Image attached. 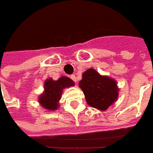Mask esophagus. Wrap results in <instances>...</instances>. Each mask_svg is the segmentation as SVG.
Here are the masks:
<instances>
[{"label": "esophagus", "mask_w": 153, "mask_h": 153, "mask_svg": "<svg viewBox=\"0 0 153 153\" xmlns=\"http://www.w3.org/2000/svg\"><path fill=\"white\" fill-rule=\"evenodd\" d=\"M71 79H72V81H74V82H76V76L75 75H72L71 76Z\"/></svg>", "instance_id": "1"}]
</instances>
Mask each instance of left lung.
Masks as SVG:
<instances>
[{
	"label": "left lung",
	"mask_w": 153,
	"mask_h": 153,
	"mask_svg": "<svg viewBox=\"0 0 153 153\" xmlns=\"http://www.w3.org/2000/svg\"><path fill=\"white\" fill-rule=\"evenodd\" d=\"M86 102L92 108L107 110L117 100L118 88L116 81L108 76H101L92 68L86 70L79 82Z\"/></svg>",
	"instance_id": "obj_1"
}]
</instances>
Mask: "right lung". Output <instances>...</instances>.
Segmentation results:
<instances>
[{
  "instance_id": "right-lung-1",
  "label": "right lung",
  "mask_w": 153,
  "mask_h": 153,
  "mask_svg": "<svg viewBox=\"0 0 153 153\" xmlns=\"http://www.w3.org/2000/svg\"><path fill=\"white\" fill-rule=\"evenodd\" d=\"M74 85V82L66 76L59 78L58 81L52 79L46 80L45 82V92L39 98L41 106L49 110H56L59 108V100L61 98L63 90L66 87Z\"/></svg>"
}]
</instances>
